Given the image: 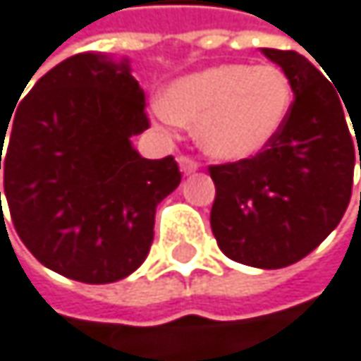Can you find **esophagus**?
Returning <instances> with one entry per match:
<instances>
[{
    "label": "esophagus",
    "mask_w": 361,
    "mask_h": 361,
    "mask_svg": "<svg viewBox=\"0 0 361 361\" xmlns=\"http://www.w3.org/2000/svg\"><path fill=\"white\" fill-rule=\"evenodd\" d=\"M177 162H179V169H182L184 175H190V173L199 171V162L192 160V158H188V156H179Z\"/></svg>",
    "instance_id": "1"
}]
</instances>
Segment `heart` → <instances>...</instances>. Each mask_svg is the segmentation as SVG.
<instances>
[{
    "label": "heart",
    "mask_w": 361,
    "mask_h": 361,
    "mask_svg": "<svg viewBox=\"0 0 361 361\" xmlns=\"http://www.w3.org/2000/svg\"><path fill=\"white\" fill-rule=\"evenodd\" d=\"M293 87L274 63H220L171 83L154 115L162 128L195 126L199 147L218 160L263 152L285 126Z\"/></svg>",
    "instance_id": "b5f03b06"
}]
</instances>
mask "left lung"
Here are the masks:
<instances>
[{"label":"left lung","instance_id":"8db88e82","mask_svg":"<svg viewBox=\"0 0 361 361\" xmlns=\"http://www.w3.org/2000/svg\"><path fill=\"white\" fill-rule=\"evenodd\" d=\"M289 76L293 104L276 139L257 156L209 166L216 184L212 233L238 263L280 269L310 255L347 212L361 117L295 51L261 49ZM361 166V149H360Z\"/></svg>","mask_w":361,"mask_h":361}]
</instances>
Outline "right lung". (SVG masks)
Listing matches in <instances>:
<instances>
[{
    "instance_id": "right-lung-1",
    "label": "right lung",
    "mask_w": 361,
    "mask_h": 361,
    "mask_svg": "<svg viewBox=\"0 0 361 361\" xmlns=\"http://www.w3.org/2000/svg\"><path fill=\"white\" fill-rule=\"evenodd\" d=\"M12 113L6 156L0 126V169L20 242L44 267L87 285L130 276L182 173L173 156L147 160L133 147L149 119L128 59L72 55Z\"/></svg>"
}]
</instances>
